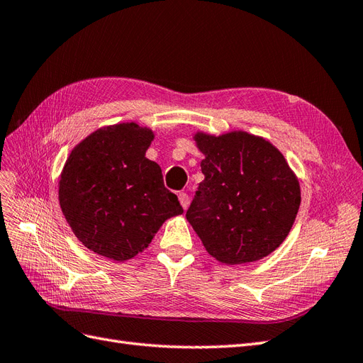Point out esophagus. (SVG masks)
Instances as JSON below:
<instances>
[{
    "label": "esophagus",
    "instance_id": "obj_1",
    "mask_svg": "<svg viewBox=\"0 0 363 363\" xmlns=\"http://www.w3.org/2000/svg\"><path fill=\"white\" fill-rule=\"evenodd\" d=\"M178 198H179V202H181V205H182V208L187 210V206H189V203H190L189 194H187V193H179Z\"/></svg>",
    "mask_w": 363,
    "mask_h": 363
}]
</instances>
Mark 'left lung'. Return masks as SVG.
<instances>
[{
  "mask_svg": "<svg viewBox=\"0 0 363 363\" xmlns=\"http://www.w3.org/2000/svg\"><path fill=\"white\" fill-rule=\"evenodd\" d=\"M194 140L205 155V178L185 216L205 250L226 264L257 262L275 251L301 203L298 179L281 152L246 132L196 133Z\"/></svg>",
  "mask_w": 363,
  "mask_h": 363,
  "instance_id": "obj_1",
  "label": "left lung"
}]
</instances>
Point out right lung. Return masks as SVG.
Returning a JSON list of instances; mask_svg holds the SVG:
<instances>
[{
	"instance_id": "add662e5",
	"label": "right lung",
	"mask_w": 363,
	"mask_h": 363,
	"mask_svg": "<svg viewBox=\"0 0 363 363\" xmlns=\"http://www.w3.org/2000/svg\"><path fill=\"white\" fill-rule=\"evenodd\" d=\"M150 129L123 123L91 133L71 152L59 202L72 233L88 250L124 262L146 250L161 225L182 214L164 187L161 167L146 158Z\"/></svg>"
}]
</instances>
